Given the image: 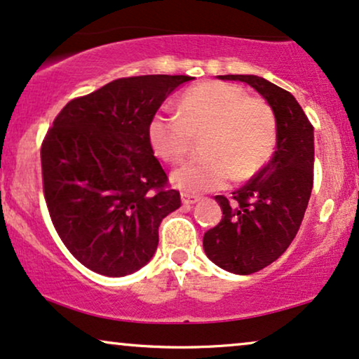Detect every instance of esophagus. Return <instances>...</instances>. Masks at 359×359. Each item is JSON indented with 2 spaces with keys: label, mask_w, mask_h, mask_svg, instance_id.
<instances>
[{
  "label": "esophagus",
  "mask_w": 359,
  "mask_h": 359,
  "mask_svg": "<svg viewBox=\"0 0 359 359\" xmlns=\"http://www.w3.org/2000/svg\"><path fill=\"white\" fill-rule=\"evenodd\" d=\"M180 197H182V203L184 205H194L195 202H198V197L197 195H192V194H182L180 195Z\"/></svg>",
  "instance_id": "1"
}]
</instances>
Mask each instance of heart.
Returning <instances> with one entry per match:
<instances>
[{"label":"heart","instance_id":"1","mask_svg":"<svg viewBox=\"0 0 359 359\" xmlns=\"http://www.w3.org/2000/svg\"><path fill=\"white\" fill-rule=\"evenodd\" d=\"M205 135L202 152L172 172V184L197 194L220 189L226 180L245 182L270 161L276 144L273 107L247 96L237 84L208 81L185 90L177 112L149 121V142L162 161L177 164Z\"/></svg>","mask_w":359,"mask_h":359}]
</instances>
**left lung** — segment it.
<instances>
[{
    "label": "left lung",
    "mask_w": 359,
    "mask_h": 359,
    "mask_svg": "<svg viewBox=\"0 0 359 359\" xmlns=\"http://www.w3.org/2000/svg\"><path fill=\"white\" fill-rule=\"evenodd\" d=\"M250 84L273 107L276 151L232 197L217 195L219 225L203 235V250L220 269L250 275L283 255L297 237L313 189V126L288 90L247 74L219 76Z\"/></svg>",
    "instance_id": "obj_1"
}]
</instances>
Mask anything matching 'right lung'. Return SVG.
Instances as JSON below:
<instances>
[{
	"label": "right lung",
	"instance_id": "add662e5",
	"mask_svg": "<svg viewBox=\"0 0 359 359\" xmlns=\"http://www.w3.org/2000/svg\"><path fill=\"white\" fill-rule=\"evenodd\" d=\"M190 76L112 81L61 109L41 146L43 190L59 238L76 260L106 276L142 269L158 225L180 207L154 156L149 121Z\"/></svg>",
	"mask_w": 359,
	"mask_h": 359
}]
</instances>
